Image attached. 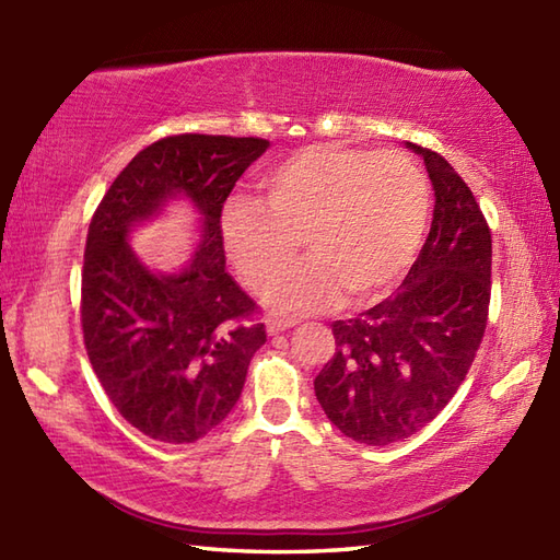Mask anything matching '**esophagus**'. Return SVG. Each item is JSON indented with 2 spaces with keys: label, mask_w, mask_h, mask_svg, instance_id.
I'll use <instances>...</instances> for the list:
<instances>
[{
  "label": "esophagus",
  "mask_w": 560,
  "mask_h": 560,
  "mask_svg": "<svg viewBox=\"0 0 560 560\" xmlns=\"http://www.w3.org/2000/svg\"><path fill=\"white\" fill-rule=\"evenodd\" d=\"M291 327H295V319H267L269 335H281V331H287Z\"/></svg>",
  "instance_id": "obj_1"
}]
</instances>
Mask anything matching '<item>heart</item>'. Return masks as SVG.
I'll return each mask as SVG.
<instances>
[{
  "label": "heart",
  "mask_w": 560,
  "mask_h": 560,
  "mask_svg": "<svg viewBox=\"0 0 560 560\" xmlns=\"http://www.w3.org/2000/svg\"><path fill=\"white\" fill-rule=\"evenodd\" d=\"M261 205L231 199L219 233L235 271L265 291L298 254L312 259L267 291L281 313H317L343 301H383L407 277L431 217V187L401 153L315 144L291 153L259 180Z\"/></svg>",
  "instance_id": "obj_1"
}]
</instances>
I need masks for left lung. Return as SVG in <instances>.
<instances>
[{"instance_id": "left-lung-1", "label": "left lung", "mask_w": 560, "mask_h": 560, "mask_svg": "<svg viewBox=\"0 0 560 560\" xmlns=\"http://www.w3.org/2000/svg\"><path fill=\"white\" fill-rule=\"evenodd\" d=\"M433 183L435 209L401 289L331 325L335 355L315 397L339 431L363 445L419 433L447 407L483 339L491 301V231L457 171L407 141Z\"/></svg>"}]
</instances>
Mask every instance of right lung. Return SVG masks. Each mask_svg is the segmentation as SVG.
Here are the masks:
<instances>
[{
	"label": "right lung",
	"mask_w": 560,
	"mask_h": 560,
	"mask_svg": "<svg viewBox=\"0 0 560 560\" xmlns=\"http://www.w3.org/2000/svg\"><path fill=\"white\" fill-rule=\"evenodd\" d=\"M267 139L177 135L139 151L93 213L81 271L89 361L127 423L159 443L205 438L241 399L247 365L267 341L245 323L255 301L225 271L223 201ZM198 211L196 253L175 272L147 268L128 245L171 200Z\"/></svg>",
	"instance_id": "add662e5"
}]
</instances>
